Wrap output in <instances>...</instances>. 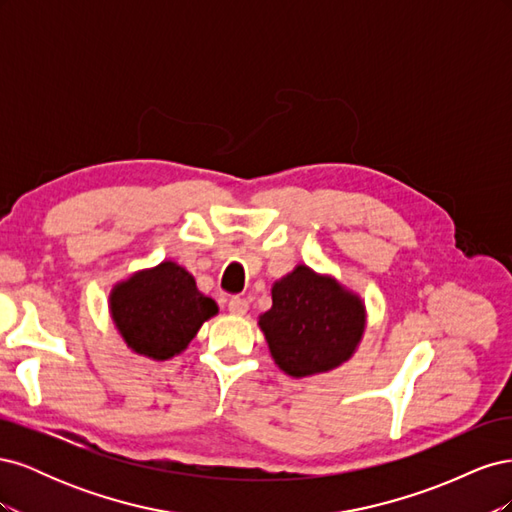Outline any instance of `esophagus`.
I'll return each instance as SVG.
<instances>
[{
  "mask_svg": "<svg viewBox=\"0 0 512 512\" xmlns=\"http://www.w3.org/2000/svg\"><path fill=\"white\" fill-rule=\"evenodd\" d=\"M247 307H250V303H247L245 299L241 297H232L228 301V312L235 314V316H245L247 314Z\"/></svg>",
  "mask_w": 512,
  "mask_h": 512,
  "instance_id": "esophagus-1",
  "label": "esophagus"
}]
</instances>
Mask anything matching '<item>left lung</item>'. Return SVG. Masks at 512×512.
I'll return each mask as SVG.
<instances>
[{"label":"left lung","mask_w":512,"mask_h":512,"mask_svg":"<svg viewBox=\"0 0 512 512\" xmlns=\"http://www.w3.org/2000/svg\"><path fill=\"white\" fill-rule=\"evenodd\" d=\"M273 305L258 318L275 365L292 378L324 374L359 348L367 309L359 294L307 265L277 280Z\"/></svg>","instance_id":"8db88e82"}]
</instances>
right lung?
I'll list each match as a JSON object with an SVG mask.
<instances>
[{
	"mask_svg": "<svg viewBox=\"0 0 512 512\" xmlns=\"http://www.w3.org/2000/svg\"><path fill=\"white\" fill-rule=\"evenodd\" d=\"M108 309L132 352L168 361L188 348L203 322L218 314V303L196 288L181 265L164 260L117 282L108 294Z\"/></svg>",
	"mask_w": 512,
	"mask_h": 512,
	"instance_id": "obj_1",
	"label": "right lung"
}]
</instances>
